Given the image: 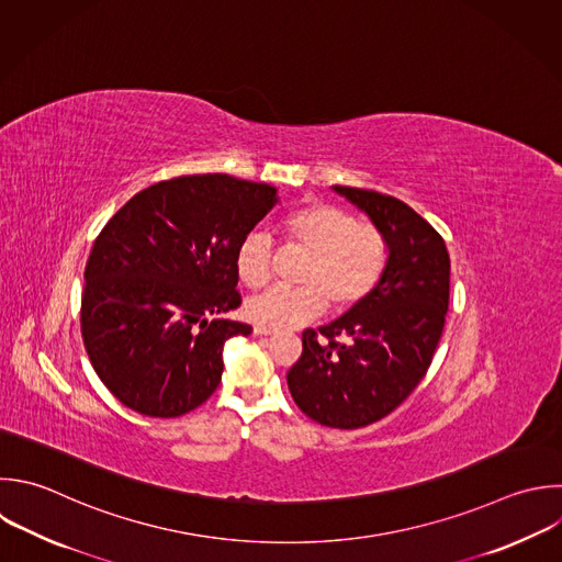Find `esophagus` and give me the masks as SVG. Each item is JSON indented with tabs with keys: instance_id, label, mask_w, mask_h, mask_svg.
<instances>
[{
	"instance_id": "34e87169",
	"label": "esophagus",
	"mask_w": 562,
	"mask_h": 562,
	"mask_svg": "<svg viewBox=\"0 0 562 562\" xmlns=\"http://www.w3.org/2000/svg\"><path fill=\"white\" fill-rule=\"evenodd\" d=\"M274 329L272 327H263V325H255V336H272Z\"/></svg>"
}]
</instances>
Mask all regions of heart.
<instances>
[{
	"label": "heart",
	"instance_id": "b5f03b06",
	"mask_svg": "<svg viewBox=\"0 0 562 562\" xmlns=\"http://www.w3.org/2000/svg\"><path fill=\"white\" fill-rule=\"evenodd\" d=\"M285 239L305 252L299 283L303 288H270L246 303V316L263 327H296L316 318L325 303L349 310L364 301L378 285L389 246L384 235L329 202L310 200L281 220ZM235 270L244 285L261 288L272 272V241L268 235L248 233L235 252Z\"/></svg>",
	"mask_w": 562,
	"mask_h": 562
}]
</instances>
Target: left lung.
<instances>
[{
    "label": "left lung",
    "instance_id": "1",
    "mask_svg": "<svg viewBox=\"0 0 562 562\" xmlns=\"http://www.w3.org/2000/svg\"><path fill=\"white\" fill-rule=\"evenodd\" d=\"M331 189L384 235L389 259L364 301L318 331H303L288 386L314 422L360 428L397 408L430 367L448 312L450 257L441 235L408 204L375 191Z\"/></svg>",
    "mask_w": 562,
    "mask_h": 562
}]
</instances>
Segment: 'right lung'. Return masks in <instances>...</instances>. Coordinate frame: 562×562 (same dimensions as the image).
<instances>
[{
  "instance_id": "1",
  "label": "right lung",
  "mask_w": 562,
  "mask_h": 562,
  "mask_svg": "<svg viewBox=\"0 0 562 562\" xmlns=\"http://www.w3.org/2000/svg\"><path fill=\"white\" fill-rule=\"evenodd\" d=\"M279 204L277 189L224 173L136 193L101 231L86 266L81 331L101 382L127 408L178 417L217 389L224 345L250 325L235 252Z\"/></svg>"
}]
</instances>
